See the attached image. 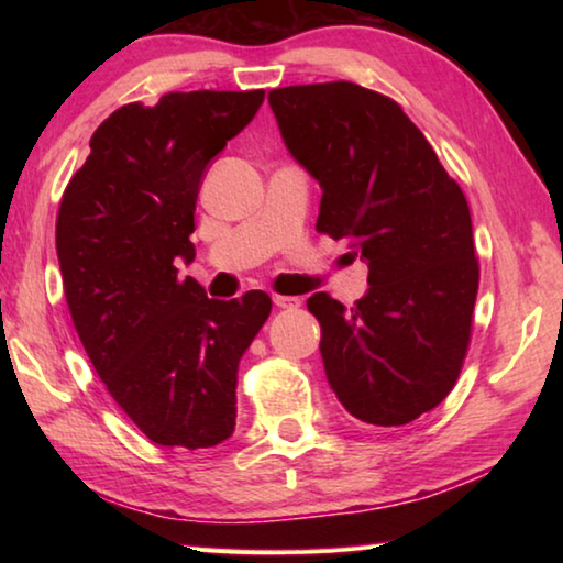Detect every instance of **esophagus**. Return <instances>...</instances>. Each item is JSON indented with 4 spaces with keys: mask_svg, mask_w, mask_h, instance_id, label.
Returning <instances> with one entry per match:
<instances>
[{
    "mask_svg": "<svg viewBox=\"0 0 563 563\" xmlns=\"http://www.w3.org/2000/svg\"><path fill=\"white\" fill-rule=\"evenodd\" d=\"M273 302H275V308H280V310L300 308V298H292V295H273Z\"/></svg>",
    "mask_w": 563,
    "mask_h": 563,
    "instance_id": "esophagus-1",
    "label": "esophagus"
}]
</instances>
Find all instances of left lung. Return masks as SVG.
<instances>
[{
	"instance_id": "left-lung-1",
	"label": "left lung",
	"mask_w": 563,
	"mask_h": 563,
	"mask_svg": "<svg viewBox=\"0 0 563 563\" xmlns=\"http://www.w3.org/2000/svg\"><path fill=\"white\" fill-rule=\"evenodd\" d=\"M285 146L322 188L318 233L347 238L369 290L316 292L325 375L352 417L399 427L452 393L479 290L470 203L395 99L352 81L268 93Z\"/></svg>"
}]
</instances>
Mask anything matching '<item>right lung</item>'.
I'll return each mask as SVG.
<instances>
[{
  "label": "right lung",
  "mask_w": 563,
  "mask_h": 563,
  "mask_svg": "<svg viewBox=\"0 0 563 563\" xmlns=\"http://www.w3.org/2000/svg\"><path fill=\"white\" fill-rule=\"evenodd\" d=\"M265 99L170 91L93 131L64 188L56 255L74 328L109 395L151 442L206 450L235 430L238 362L268 320V292L211 300L176 261L196 247L203 170Z\"/></svg>",
  "instance_id": "right-lung-1"
}]
</instances>
